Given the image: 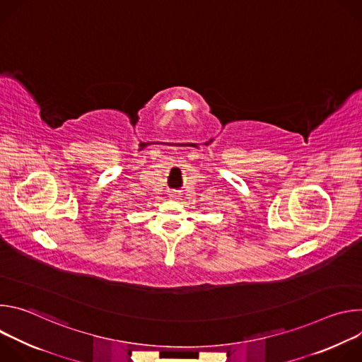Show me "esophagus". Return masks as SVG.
<instances>
[{"instance_id":"obj_1","label":"esophagus","mask_w":362,"mask_h":362,"mask_svg":"<svg viewBox=\"0 0 362 362\" xmlns=\"http://www.w3.org/2000/svg\"><path fill=\"white\" fill-rule=\"evenodd\" d=\"M169 196H170V199H179V193H177L176 190L170 192V193H169Z\"/></svg>"}]
</instances>
